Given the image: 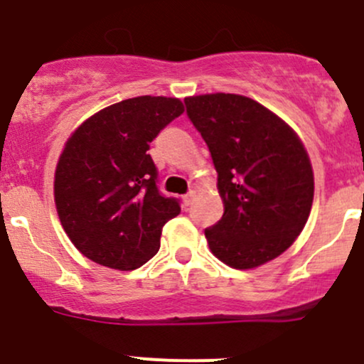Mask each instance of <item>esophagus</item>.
Wrapping results in <instances>:
<instances>
[{"mask_svg":"<svg viewBox=\"0 0 364 364\" xmlns=\"http://www.w3.org/2000/svg\"><path fill=\"white\" fill-rule=\"evenodd\" d=\"M194 196H196V193H194V191H189V193H187V194H183V198H182L183 205H186V207H189V205L193 203Z\"/></svg>","mask_w":364,"mask_h":364,"instance_id":"34e87169","label":"esophagus"}]
</instances>
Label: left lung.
Segmentation results:
<instances>
[{"mask_svg": "<svg viewBox=\"0 0 364 364\" xmlns=\"http://www.w3.org/2000/svg\"><path fill=\"white\" fill-rule=\"evenodd\" d=\"M187 117L210 150L225 212L205 230L212 253L255 269L289 250L313 203V170L289 124L235 93L187 97Z\"/></svg>", "mask_w": 364, "mask_h": 364, "instance_id": "left-lung-1", "label": "left lung"}]
</instances>
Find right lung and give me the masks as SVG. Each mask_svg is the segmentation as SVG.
Instances as JSON below:
<instances>
[{
	"mask_svg": "<svg viewBox=\"0 0 364 364\" xmlns=\"http://www.w3.org/2000/svg\"><path fill=\"white\" fill-rule=\"evenodd\" d=\"M182 113L175 97H134L92 114L67 139L55 203L65 233L86 258L132 271L159 251L163 226L181 205L159 193L146 150Z\"/></svg>",
	"mask_w": 364,
	"mask_h": 364,
	"instance_id": "add662e5",
	"label": "right lung"
}]
</instances>
